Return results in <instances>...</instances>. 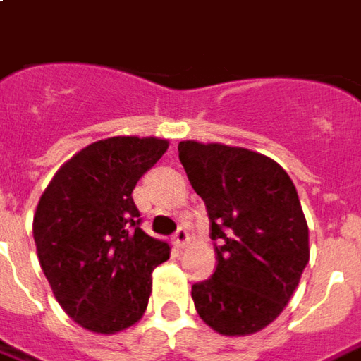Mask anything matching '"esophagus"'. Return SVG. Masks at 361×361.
Segmentation results:
<instances>
[{"mask_svg": "<svg viewBox=\"0 0 361 361\" xmlns=\"http://www.w3.org/2000/svg\"><path fill=\"white\" fill-rule=\"evenodd\" d=\"M173 240H175V244L178 248H186V244L190 240V234H188V231H186L185 226H180V228L176 231L175 236H173Z\"/></svg>", "mask_w": 361, "mask_h": 361, "instance_id": "1", "label": "esophagus"}]
</instances>
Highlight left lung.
Returning <instances> with one entry per match:
<instances>
[{"mask_svg":"<svg viewBox=\"0 0 361 361\" xmlns=\"http://www.w3.org/2000/svg\"><path fill=\"white\" fill-rule=\"evenodd\" d=\"M178 159L207 204L214 274L192 284L195 308L222 336L264 330L286 308L310 260L296 186L270 157L222 142H178Z\"/></svg>","mask_w":361,"mask_h":361,"instance_id":"8db88e82","label":"left lung"}]
</instances>
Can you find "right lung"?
Listing matches in <instances>:
<instances>
[{"instance_id": "right-lung-1", "label": "right lung", "mask_w": 361, "mask_h": 361, "mask_svg": "<svg viewBox=\"0 0 361 361\" xmlns=\"http://www.w3.org/2000/svg\"><path fill=\"white\" fill-rule=\"evenodd\" d=\"M169 149L157 137H109L59 166L33 214L43 274L65 314L95 334L141 320L152 270L171 248L141 226L133 188Z\"/></svg>"}]
</instances>
